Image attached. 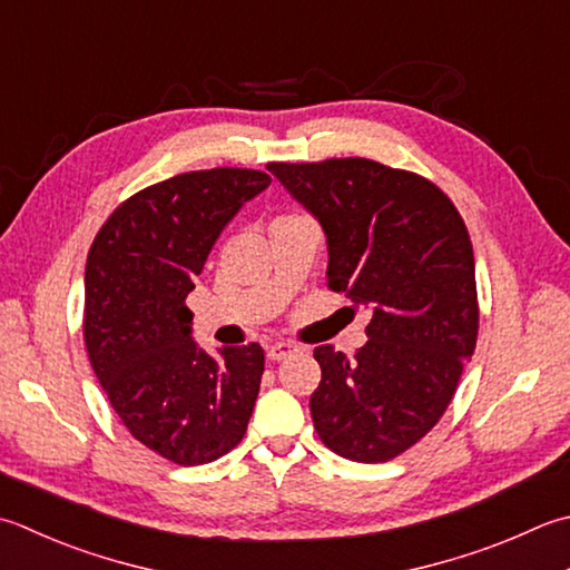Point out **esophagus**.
<instances>
[{"instance_id":"34e87169","label":"esophagus","mask_w":570,"mask_h":570,"mask_svg":"<svg viewBox=\"0 0 570 570\" xmlns=\"http://www.w3.org/2000/svg\"><path fill=\"white\" fill-rule=\"evenodd\" d=\"M296 353V345L294 343H274L269 351H266V358H269L272 363H278L288 358V355Z\"/></svg>"}]
</instances>
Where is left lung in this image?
<instances>
[{"label": "left lung", "instance_id": "obj_1", "mask_svg": "<svg viewBox=\"0 0 570 570\" xmlns=\"http://www.w3.org/2000/svg\"><path fill=\"white\" fill-rule=\"evenodd\" d=\"M269 173L321 222L328 286L371 311L353 358L314 351V428L345 460H393L438 425L474 353L470 232L438 185L375 160L272 163Z\"/></svg>", "mask_w": 570, "mask_h": 570}]
</instances>
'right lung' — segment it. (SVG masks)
<instances>
[{
  "label": "right lung",
  "mask_w": 570,
  "mask_h": 570,
  "mask_svg": "<svg viewBox=\"0 0 570 570\" xmlns=\"http://www.w3.org/2000/svg\"><path fill=\"white\" fill-rule=\"evenodd\" d=\"M269 185L244 167L175 175L116 207L88 252V361L132 438L175 464L215 462L247 432L262 345L209 355L185 298L222 229Z\"/></svg>",
  "instance_id": "1"
}]
</instances>
